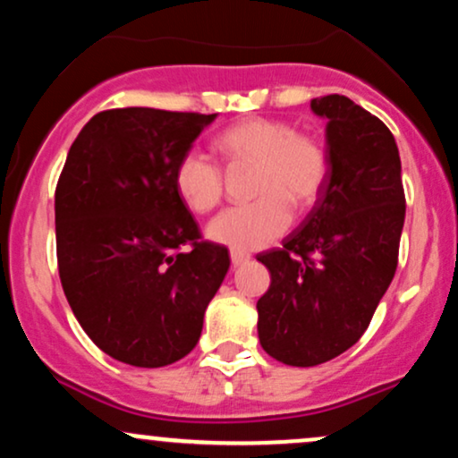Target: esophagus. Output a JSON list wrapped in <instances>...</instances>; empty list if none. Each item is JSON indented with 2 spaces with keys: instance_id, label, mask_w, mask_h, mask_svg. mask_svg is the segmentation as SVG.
<instances>
[{
  "instance_id": "esophagus-1",
  "label": "esophagus",
  "mask_w": 458,
  "mask_h": 458,
  "mask_svg": "<svg viewBox=\"0 0 458 458\" xmlns=\"http://www.w3.org/2000/svg\"><path fill=\"white\" fill-rule=\"evenodd\" d=\"M230 260H233V267H241V265H245V262H250L251 256L247 254V251L233 250L230 251Z\"/></svg>"
}]
</instances>
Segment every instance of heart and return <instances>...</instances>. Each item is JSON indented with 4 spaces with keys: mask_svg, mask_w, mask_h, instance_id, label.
Wrapping results in <instances>:
<instances>
[{
    "mask_svg": "<svg viewBox=\"0 0 458 458\" xmlns=\"http://www.w3.org/2000/svg\"><path fill=\"white\" fill-rule=\"evenodd\" d=\"M217 148L230 165H254V202L228 208L207 228L208 239L233 250H259L282 236L293 222L291 204L312 207L329 176L325 146L284 120H241L219 135ZM174 187L189 211L208 213L222 202L224 174L202 152L189 150L176 163Z\"/></svg>",
    "mask_w": 458,
    "mask_h": 458,
    "instance_id": "heart-1",
    "label": "heart"
}]
</instances>
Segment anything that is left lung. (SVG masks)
I'll return each instance as SVG.
<instances>
[{"label":"left lung","instance_id":"obj_1","mask_svg":"<svg viewBox=\"0 0 458 458\" xmlns=\"http://www.w3.org/2000/svg\"><path fill=\"white\" fill-rule=\"evenodd\" d=\"M327 120L329 176L303 224L259 260L271 286L256 303L262 349L318 366L370 325L398 265L404 224L401 155L390 129L340 94L312 98Z\"/></svg>","mask_w":458,"mask_h":458}]
</instances>
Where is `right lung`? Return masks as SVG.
I'll list each match as a JSON object with an SVG mask.
<instances>
[{
	"mask_svg": "<svg viewBox=\"0 0 458 458\" xmlns=\"http://www.w3.org/2000/svg\"><path fill=\"white\" fill-rule=\"evenodd\" d=\"M217 114L124 107L97 114L68 150L55 189L57 267L79 325L138 368L182 360L222 286L224 245L198 241L176 163ZM191 244L189 252H178Z\"/></svg>",
	"mask_w": 458,
	"mask_h": 458,
	"instance_id": "right-lung-1",
	"label": "right lung"
}]
</instances>
